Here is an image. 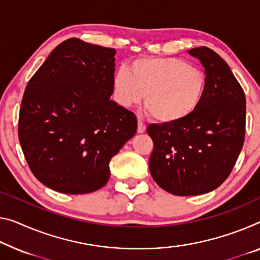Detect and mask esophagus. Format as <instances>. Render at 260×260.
<instances>
[{
    "label": "esophagus",
    "mask_w": 260,
    "mask_h": 260,
    "mask_svg": "<svg viewBox=\"0 0 260 260\" xmlns=\"http://www.w3.org/2000/svg\"><path fill=\"white\" fill-rule=\"evenodd\" d=\"M145 130H146L145 124H144V123L141 121V119H139V121H138V126H137V133L138 134H143V133H145Z\"/></svg>",
    "instance_id": "esophagus-1"
}]
</instances>
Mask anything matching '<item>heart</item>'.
Wrapping results in <instances>:
<instances>
[{"mask_svg": "<svg viewBox=\"0 0 260 260\" xmlns=\"http://www.w3.org/2000/svg\"><path fill=\"white\" fill-rule=\"evenodd\" d=\"M205 91L203 71L178 58L137 59L129 71L119 70L113 78L114 98L119 106H138L145 99L147 110L162 124L190 116Z\"/></svg>", "mask_w": 260, "mask_h": 260, "instance_id": "heart-1", "label": "heart"}]
</instances>
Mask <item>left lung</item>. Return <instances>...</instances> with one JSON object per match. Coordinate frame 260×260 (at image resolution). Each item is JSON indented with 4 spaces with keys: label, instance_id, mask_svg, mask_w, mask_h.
Masks as SVG:
<instances>
[{
    "label": "left lung",
    "instance_id": "left-lung-1",
    "mask_svg": "<svg viewBox=\"0 0 260 260\" xmlns=\"http://www.w3.org/2000/svg\"><path fill=\"white\" fill-rule=\"evenodd\" d=\"M202 63L206 91L198 109L174 124H151L150 172L171 194L216 189L233 171L245 136V95L228 63L206 46L188 51Z\"/></svg>",
    "mask_w": 260,
    "mask_h": 260
}]
</instances>
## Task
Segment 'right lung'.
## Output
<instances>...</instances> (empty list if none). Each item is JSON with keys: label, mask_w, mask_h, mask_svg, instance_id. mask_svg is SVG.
<instances>
[{"label": "right lung", "mask_w": 260, "mask_h": 260, "mask_svg": "<svg viewBox=\"0 0 260 260\" xmlns=\"http://www.w3.org/2000/svg\"><path fill=\"white\" fill-rule=\"evenodd\" d=\"M115 54L70 38L27 83L18 138L31 172L51 189L86 194L101 188L111 158L137 131L135 114L110 100Z\"/></svg>", "instance_id": "right-lung-1"}]
</instances>
